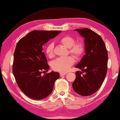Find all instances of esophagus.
I'll return each instance as SVG.
<instances>
[{"instance_id":"obj_1","label":"esophagus","mask_w":120,"mask_h":120,"mask_svg":"<svg viewBox=\"0 0 120 120\" xmlns=\"http://www.w3.org/2000/svg\"><path fill=\"white\" fill-rule=\"evenodd\" d=\"M67 74V73H64V72H60V76H65Z\"/></svg>"}]
</instances>
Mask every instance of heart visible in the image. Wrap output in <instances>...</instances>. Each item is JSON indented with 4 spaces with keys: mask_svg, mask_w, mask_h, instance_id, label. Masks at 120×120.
I'll list each match as a JSON object with an SVG mask.
<instances>
[{
    "mask_svg": "<svg viewBox=\"0 0 120 120\" xmlns=\"http://www.w3.org/2000/svg\"><path fill=\"white\" fill-rule=\"evenodd\" d=\"M59 42L66 48L69 49V53L76 59H79L84 51V45L81 41L75 42V39L69 36H65L58 40ZM54 45L52 43H49L45 48V52L49 57L53 56ZM75 59L72 56L65 58H58L52 62V68L53 70L61 72L67 71L69 68L73 65Z\"/></svg>",
    "mask_w": 120,
    "mask_h": 120,
    "instance_id": "obj_1",
    "label": "heart"
}]
</instances>
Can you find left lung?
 I'll list each match as a JSON object with an SVG mask.
<instances>
[{"mask_svg":"<svg viewBox=\"0 0 120 120\" xmlns=\"http://www.w3.org/2000/svg\"><path fill=\"white\" fill-rule=\"evenodd\" d=\"M84 38L85 54L75 68V79L72 86L74 91L82 96H90L100 88L107 71L108 53L101 36L87 28L75 30Z\"/></svg>","mask_w":120,"mask_h":120,"instance_id":"1","label":"left lung"}]
</instances>
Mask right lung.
I'll use <instances>...</instances> for the list:
<instances>
[{"label":"right lung","instance_id":"1","mask_svg":"<svg viewBox=\"0 0 120 120\" xmlns=\"http://www.w3.org/2000/svg\"><path fill=\"white\" fill-rule=\"evenodd\" d=\"M61 31L33 30L20 39L14 54L13 72L17 84L24 94L36 100L49 96L55 81L60 77L58 72L48 71L43 46L55 37Z\"/></svg>","mask_w":120,"mask_h":120}]
</instances>
